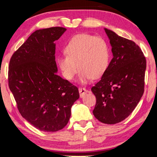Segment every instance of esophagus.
<instances>
[{
  "instance_id": "34e87169",
  "label": "esophagus",
  "mask_w": 157,
  "mask_h": 157,
  "mask_svg": "<svg viewBox=\"0 0 157 157\" xmlns=\"http://www.w3.org/2000/svg\"><path fill=\"white\" fill-rule=\"evenodd\" d=\"M78 91H79V94H80V97L81 98L83 97L85 94L88 92V90L86 89H85V88H79Z\"/></svg>"
}]
</instances>
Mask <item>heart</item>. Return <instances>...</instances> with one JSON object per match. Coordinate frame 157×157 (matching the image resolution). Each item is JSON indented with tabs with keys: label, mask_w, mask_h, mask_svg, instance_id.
I'll list each match as a JSON object with an SVG mask.
<instances>
[{
	"label": "heart",
	"mask_w": 157,
	"mask_h": 157,
	"mask_svg": "<svg viewBox=\"0 0 157 157\" xmlns=\"http://www.w3.org/2000/svg\"><path fill=\"white\" fill-rule=\"evenodd\" d=\"M66 56L58 58L63 76L73 80L80 70L79 80L86 83L92 78L101 77L108 69L111 59L110 47L104 38L88 33L73 36L64 49Z\"/></svg>",
	"instance_id": "heart-1"
}]
</instances>
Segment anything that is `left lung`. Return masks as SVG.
I'll return each instance as SVG.
<instances>
[{"label": "left lung", "mask_w": 157, "mask_h": 157, "mask_svg": "<svg viewBox=\"0 0 157 157\" xmlns=\"http://www.w3.org/2000/svg\"><path fill=\"white\" fill-rule=\"evenodd\" d=\"M112 48L113 59L91 91L96 103L93 113L98 121L115 124L134 111L144 91L146 58L138 45L104 29Z\"/></svg>", "instance_id": "1"}]
</instances>
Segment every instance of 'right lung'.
Masks as SVG:
<instances>
[{
	"label": "right lung",
	"instance_id": "1",
	"mask_svg": "<svg viewBox=\"0 0 157 157\" xmlns=\"http://www.w3.org/2000/svg\"><path fill=\"white\" fill-rule=\"evenodd\" d=\"M66 29L51 27L33 32L13 54L8 85L21 116L40 131L65 127L78 88L57 75L56 44Z\"/></svg>",
	"mask_w": 157,
	"mask_h": 157
}]
</instances>
